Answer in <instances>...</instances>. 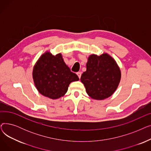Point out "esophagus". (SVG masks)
I'll return each instance as SVG.
<instances>
[{"instance_id": "1", "label": "esophagus", "mask_w": 151, "mask_h": 151, "mask_svg": "<svg viewBox=\"0 0 151 151\" xmlns=\"http://www.w3.org/2000/svg\"><path fill=\"white\" fill-rule=\"evenodd\" d=\"M76 74H77V75H78L79 78H81V72H78Z\"/></svg>"}]
</instances>
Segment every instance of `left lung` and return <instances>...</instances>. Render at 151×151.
Returning <instances> with one entry per match:
<instances>
[{
  "label": "left lung",
  "instance_id": "8db88e82",
  "mask_svg": "<svg viewBox=\"0 0 151 151\" xmlns=\"http://www.w3.org/2000/svg\"><path fill=\"white\" fill-rule=\"evenodd\" d=\"M121 78L119 67L107 53L90 55L86 63V71L81 81L87 93L95 100H104L111 96L117 89Z\"/></svg>",
  "mask_w": 151,
  "mask_h": 151
}]
</instances>
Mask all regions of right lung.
<instances>
[{
  "mask_svg": "<svg viewBox=\"0 0 151 151\" xmlns=\"http://www.w3.org/2000/svg\"><path fill=\"white\" fill-rule=\"evenodd\" d=\"M32 78L39 93L52 100L63 97L69 84L79 80L65 64L61 53L54 55L49 51L43 54L35 63Z\"/></svg>",
  "mask_w": 151,
  "mask_h": 151,
  "instance_id": "1",
  "label": "right lung"
}]
</instances>
